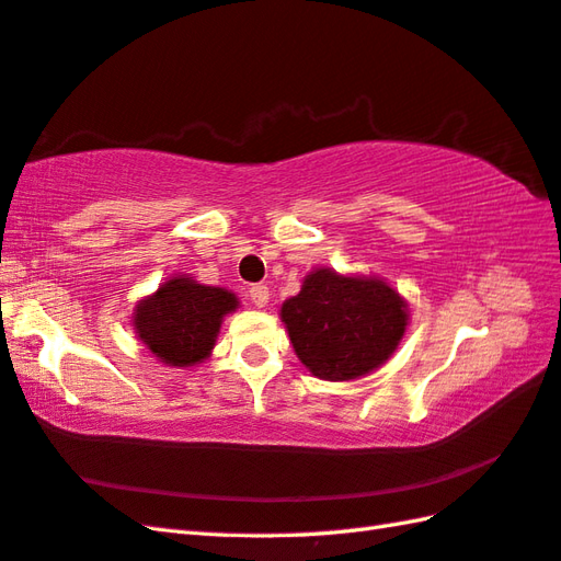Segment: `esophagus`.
I'll return each instance as SVG.
<instances>
[{
    "instance_id": "esophagus-1",
    "label": "esophagus",
    "mask_w": 561,
    "mask_h": 561,
    "mask_svg": "<svg viewBox=\"0 0 561 561\" xmlns=\"http://www.w3.org/2000/svg\"><path fill=\"white\" fill-rule=\"evenodd\" d=\"M250 301L257 308H265L270 304V289L265 284H253V287H250Z\"/></svg>"
}]
</instances>
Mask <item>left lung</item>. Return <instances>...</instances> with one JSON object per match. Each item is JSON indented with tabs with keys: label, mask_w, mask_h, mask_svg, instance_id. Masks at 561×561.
<instances>
[{
	"label": "left lung",
	"mask_w": 561,
	"mask_h": 561,
	"mask_svg": "<svg viewBox=\"0 0 561 561\" xmlns=\"http://www.w3.org/2000/svg\"><path fill=\"white\" fill-rule=\"evenodd\" d=\"M279 318L316 378L356 380L383 366L410 325V308L386 279L316 267Z\"/></svg>",
	"instance_id": "1"
}]
</instances>
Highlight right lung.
<instances>
[{"mask_svg": "<svg viewBox=\"0 0 561 561\" xmlns=\"http://www.w3.org/2000/svg\"><path fill=\"white\" fill-rule=\"evenodd\" d=\"M238 306V296L229 289L207 287L190 274H173L137 301L133 330L161 364L193 368L211 356L224 318Z\"/></svg>", "mask_w": 561, "mask_h": 561, "instance_id": "right-lung-1", "label": "right lung"}]
</instances>
